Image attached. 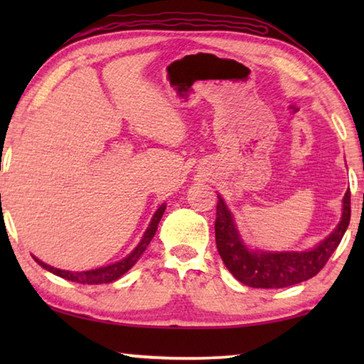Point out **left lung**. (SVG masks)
<instances>
[{"label": "left lung", "mask_w": 364, "mask_h": 364, "mask_svg": "<svg viewBox=\"0 0 364 364\" xmlns=\"http://www.w3.org/2000/svg\"><path fill=\"white\" fill-rule=\"evenodd\" d=\"M350 189L343 196L342 218L334 231L308 252L250 250L244 245L232 215L218 196L215 239L221 260L242 284L255 289H281L316 276L341 244L350 223Z\"/></svg>", "instance_id": "left-lung-1"}]
</instances>
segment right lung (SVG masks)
Returning a JSON list of instances; mask_svg holds the SVG:
<instances>
[{"label": "right lung", "mask_w": 364, "mask_h": 364, "mask_svg": "<svg viewBox=\"0 0 364 364\" xmlns=\"http://www.w3.org/2000/svg\"><path fill=\"white\" fill-rule=\"evenodd\" d=\"M165 204L160 205L157 208V212L154 213V217L151 220V225L147 228L143 239H141V242L136 245V249H134L130 255L123 258V260L112 263V264H107V267H102V268H96V269H88V271H65V269H59V268H54V267H49V264L43 263L38 258H35V262L40 264L48 271H51L53 274L60 276V278L64 279H69L72 282H80V284H107V282H112L115 279H119L122 274H125L128 269H130L134 263L138 262V258L141 257V254L146 250L147 245L152 241L154 234L157 231V226H159V221L162 218V215L165 212Z\"/></svg>", "instance_id": "1"}]
</instances>
